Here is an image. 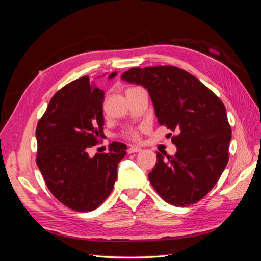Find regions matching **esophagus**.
I'll use <instances>...</instances> for the list:
<instances>
[{
    "label": "esophagus",
    "instance_id": "1",
    "mask_svg": "<svg viewBox=\"0 0 261 261\" xmlns=\"http://www.w3.org/2000/svg\"><path fill=\"white\" fill-rule=\"evenodd\" d=\"M141 149L139 148V147L137 146H130L129 148H127V153L129 154H134V153H138V151H140Z\"/></svg>",
    "mask_w": 261,
    "mask_h": 261
}]
</instances>
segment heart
<instances>
[{
  "instance_id": "obj_1",
  "label": "heart",
  "mask_w": 261,
  "mask_h": 261,
  "mask_svg": "<svg viewBox=\"0 0 261 261\" xmlns=\"http://www.w3.org/2000/svg\"><path fill=\"white\" fill-rule=\"evenodd\" d=\"M126 136L130 137V138H132V139H137V138H138V135H137V132L134 131V130L127 131V132H126Z\"/></svg>"
}]
</instances>
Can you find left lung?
Wrapping results in <instances>:
<instances>
[{"instance_id": "8db88e82", "label": "left lung", "mask_w": 261, "mask_h": 261, "mask_svg": "<svg viewBox=\"0 0 261 261\" xmlns=\"http://www.w3.org/2000/svg\"><path fill=\"white\" fill-rule=\"evenodd\" d=\"M121 79L145 88L160 124L177 134L176 154L156 151L150 184L172 205L198 202L228 163L231 130L224 103L200 80L174 66L131 68Z\"/></svg>"}]
</instances>
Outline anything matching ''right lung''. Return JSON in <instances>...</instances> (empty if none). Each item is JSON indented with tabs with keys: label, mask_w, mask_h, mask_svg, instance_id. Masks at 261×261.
<instances>
[{
	"label": "right lung",
	"mask_w": 261,
	"mask_h": 261,
	"mask_svg": "<svg viewBox=\"0 0 261 261\" xmlns=\"http://www.w3.org/2000/svg\"><path fill=\"white\" fill-rule=\"evenodd\" d=\"M103 98L89 76L80 77L52 97L36 127V164L46 186L57 200L79 212L102 204L126 154V146L116 141L107 154H88V148L103 138Z\"/></svg>",
	"instance_id": "1"
}]
</instances>
